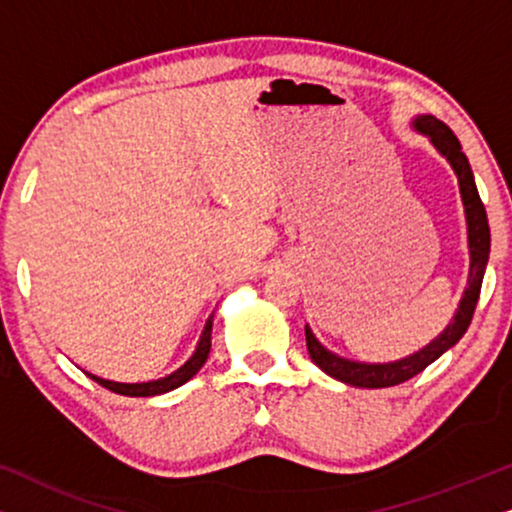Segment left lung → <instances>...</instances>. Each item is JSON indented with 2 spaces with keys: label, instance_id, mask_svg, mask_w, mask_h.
Listing matches in <instances>:
<instances>
[{
  "label": "left lung",
  "instance_id": "obj_1",
  "mask_svg": "<svg viewBox=\"0 0 512 512\" xmlns=\"http://www.w3.org/2000/svg\"><path fill=\"white\" fill-rule=\"evenodd\" d=\"M412 128L422 132L424 137H429V142L436 146L440 156L447 158V163L452 165V170L459 179L461 202H464L466 226H468V254H471L468 284L464 289V296L459 300V310L452 317L450 324H447L445 331L440 333L436 340H431L429 345L419 349V352L391 363H361L352 359H342V356L328 352V349L314 338L312 328L305 326V340H307L310 359L317 363L326 375L349 384V387H361V389L394 387V384H401L405 380H410V377L422 373L426 366H431L438 356H443L447 349L454 347L461 340V335L466 333L468 324H471L475 305H478V298H480L482 277H485L487 258H489V223H487L485 205H482L480 200L478 186H475L473 170L471 165H468L466 153L461 151L459 139L454 137V132L447 128L443 121H438L436 116H417L415 121H412Z\"/></svg>",
  "mask_w": 512,
  "mask_h": 512
}]
</instances>
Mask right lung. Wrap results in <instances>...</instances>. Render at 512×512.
<instances>
[{
    "instance_id": "1",
    "label": "right lung",
    "mask_w": 512,
    "mask_h": 512,
    "mask_svg": "<svg viewBox=\"0 0 512 512\" xmlns=\"http://www.w3.org/2000/svg\"><path fill=\"white\" fill-rule=\"evenodd\" d=\"M212 319H207L205 324V331H202L200 340H198V347H195V352L191 359H188L184 366L174 370V373L160 377V380H151V382H111V380H102V377L97 375H90L86 373L90 380H95L97 384H102L104 389L114 391V394H121V396H158V394H167V391L181 387V384H186L191 377L198 373V370L205 366L207 356H209V349H212Z\"/></svg>"
}]
</instances>
